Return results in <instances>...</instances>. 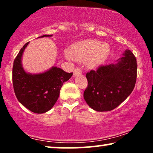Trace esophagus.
Here are the masks:
<instances>
[{
    "instance_id": "esophagus-1",
    "label": "esophagus",
    "mask_w": 153,
    "mask_h": 153,
    "mask_svg": "<svg viewBox=\"0 0 153 153\" xmlns=\"http://www.w3.org/2000/svg\"><path fill=\"white\" fill-rule=\"evenodd\" d=\"M82 73V71L80 68H76L74 70V71H73V76H77V75H80Z\"/></svg>"
}]
</instances>
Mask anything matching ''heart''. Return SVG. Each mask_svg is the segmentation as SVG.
Masks as SVG:
<instances>
[{
  "mask_svg": "<svg viewBox=\"0 0 153 153\" xmlns=\"http://www.w3.org/2000/svg\"><path fill=\"white\" fill-rule=\"evenodd\" d=\"M109 49L106 45L96 40H86L75 45L70 49L69 54L75 60H88V65L95 68L99 65L108 56Z\"/></svg>",
  "mask_w": 153,
  "mask_h": 153,
  "instance_id": "b5f03b06",
  "label": "heart"
}]
</instances>
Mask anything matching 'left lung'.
I'll use <instances>...</instances> for the list:
<instances>
[{"mask_svg":"<svg viewBox=\"0 0 153 153\" xmlns=\"http://www.w3.org/2000/svg\"><path fill=\"white\" fill-rule=\"evenodd\" d=\"M136 57L126 50L115 63L101 65L86 74L88 87L83 97L96 111H108L117 108L134 89L137 79Z\"/></svg>","mask_w":153,"mask_h":153,"instance_id":"obj_1","label":"left lung"}]
</instances>
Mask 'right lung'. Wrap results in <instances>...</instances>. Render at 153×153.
Instances as JSON below:
<instances>
[{
    "label": "right lung",
    "instance_id": "add662e5",
    "mask_svg": "<svg viewBox=\"0 0 153 153\" xmlns=\"http://www.w3.org/2000/svg\"><path fill=\"white\" fill-rule=\"evenodd\" d=\"M43 35L38 38L52 36ZM29 42L21 49L13 62V85L17 99L24 106L36 114L50 111L59 98V91L64 82L73 75L57 67L37 74L26 73L22 66V59L24 50Z\"/></svg>",
    "mask_w": 153,
    "mask_h": 153
}]
</instances>
